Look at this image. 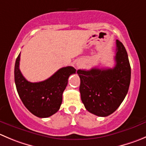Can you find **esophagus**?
<instances>
[{"instance_id":"obj_1","label":"esophagus","mask_w":146,"mask_h":146,"mask_svg":"<svg viewBox=\"0 0 146 146\" xmlns=\"http://www.w3.org/2000/svg\"><path fill=\"white\" fill-rule=\"evenodd\" d=\"M77 67H80V65H78V64H77Z\"/></svg>"}]
</instances>
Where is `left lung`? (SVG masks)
<instances>
[{"label":"left lung","mask_w":146,"mask_h":146,"mask_svg":"<svg viewBox=\"0 0 146 146\" xmlns=\"http://www.w3.org/2000/svg\"><path fill=\"white\" fill-rule=\"evenodd\" d=\"M113 68L78 70L81 100L88 111L100 117L111 115L123 101L131 82V66L123 43L116 40Z\"/></svg>","instance_id":"8db88e82"}]
</instances>
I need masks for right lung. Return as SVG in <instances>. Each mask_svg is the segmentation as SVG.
I'll use <instances>...</instances> for the list:
<instances>
[{
    "mask_svg": "<svg viewBox=\"0 0 146 146\" xmlns=\"http://www.w3.org/2000/svg\"><path fill=\"white\" fill-rule=\"evenodd\" d=\"M20 57L15 60L14 77L20 98L28 111L39 118H48L56 113L62 103L63 93L68 80L76 70L72 66L59 69L47 80L38 83L28 81L19 68Z\"/></svg>",
    "mask_w": 146,
    "mask_h": 146,
    "instance_id": "obj_1",
    "label": "right lung"
}]
</instances>
